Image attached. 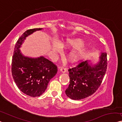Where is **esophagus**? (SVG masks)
Listing matches in <instances>:
<instances>
[{"label":"esophagus","instance_id":"1","mask_svg":"<svg viewBox=\"0 0 122 122\" xmlns=\"http://www.w3.org/2000/svg\"><path fill=\"white\" fill-rule=\"evenodd\" d=\"M60 71L62 73H65L67 72V69L66 68H65V67H61V68H60Z\"/></svg>","mask_w":122,"mask_h":122}]
</instances>
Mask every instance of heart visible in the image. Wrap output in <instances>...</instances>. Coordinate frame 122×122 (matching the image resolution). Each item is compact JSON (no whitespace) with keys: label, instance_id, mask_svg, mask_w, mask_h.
Masks as SVG:
<instances>
[{"label":"heart","instance_id":"b5f03b06","mask_svg":"<svg viewBox=\"0 0 122 122\" xmlns=\"http://www.w3.org/2000/svg\"><path fill=\"white\" fill-rule=\"evenodd\" d=\"M84 42L80 39H68L62 42L58 43L54 41L52 43V49L55 52H60L61 48H73L75 50H72L67 54V59L71 62H77L86 57L90 53L87 48H83Z\"/></svg>","mask_w":122,"mask_h":122}]
</instances>
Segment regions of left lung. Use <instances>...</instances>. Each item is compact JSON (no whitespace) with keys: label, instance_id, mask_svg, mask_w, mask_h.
Segmentation results:
<instances>
[{"label":"left lung","instance_id":"8db88e82","mask_svg":"<svg viewBox=\"0 0 122 122\" xmlns=\"http://www.w3.org/2000/svg\"><path fill=\"white\" fill-rule=\"evenodd\" d=\"M107 54L102 52L99 61L92 65L81 62L68 70L70 84L65 92L72 100H81L93 94L100 86L107 69Z\"/></svg>","mask_w":122,"mask_h":122}]
</instances>
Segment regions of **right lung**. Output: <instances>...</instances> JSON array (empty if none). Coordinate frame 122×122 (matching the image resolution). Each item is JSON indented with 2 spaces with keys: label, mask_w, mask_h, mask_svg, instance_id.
I'll return each instance as SVG.
<instances>
[{
  "label": "right lung",
  "mask_w": 122,
  "mask_h": 122,
  "mask_svg": "<svg viewBox=\"0 0 122 122\" xmlns=\"http://www.w3.org/2000/svg\"><path fill=\"white\" fill-rule=\"evenodd\" d=\"M42 29H30L23 33L16 43L12 59L11 72L15 82L22 92L32 97L42 95L57 72V66L44 56L27 57L20 50L26 37Z\"/></svg>",
  "instance_id": "right-lung-1"
}]
</instances>
